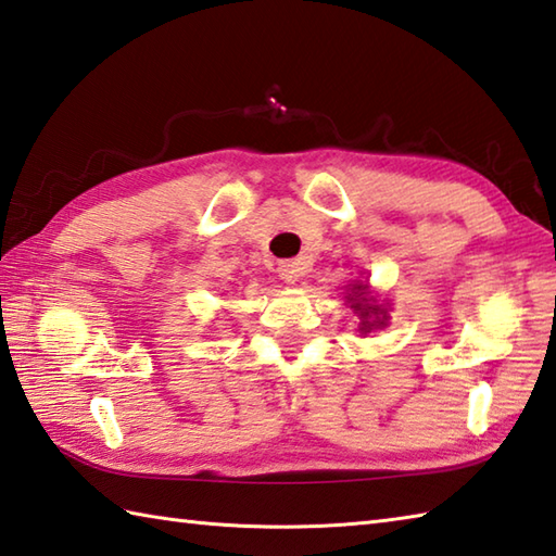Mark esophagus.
Returning a JSON list of instances; mask_svg holds the SVG:
<instances>
[{
  "label": "esophagus",
  "instance_id": "esophagus-1",
  "mask_svg": "<svg viewBox=\"0 0 556 556\" xmlns=\"http://www.w3.org/2000/svg\"><path fill=\"white\" fill-rule=\"evenodd\" d=\"M302 274H304L302 258H294V262H282L278 266V276H280V280H286V282H294Z\"/></svg>",
  "mask_w": 556,
  "mask_h": 556
}]
</instances>
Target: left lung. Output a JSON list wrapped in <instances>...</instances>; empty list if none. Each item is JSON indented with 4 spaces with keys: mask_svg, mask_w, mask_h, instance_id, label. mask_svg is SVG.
Wrapping results in <instances>:
<instances>
[{
    "mask_svg": "<svg viewBox=\"0 0 556 556\" xmlns=\"http://www.w3.org/2000/svg\"><path fill=\"white\" fill-rule=\"evenodd\" d=\"M367 290L369 286H365V282H353V288H348L345 294L350 307L359 316V333H369L371 328H381L389 321V309L383 304H377Z\"/></svg>",
    "mask_w": 556,
    "mask_h": 556,
    "instance_id": "left-lung-1",
    "label": "left lung"
}]
</instances>
